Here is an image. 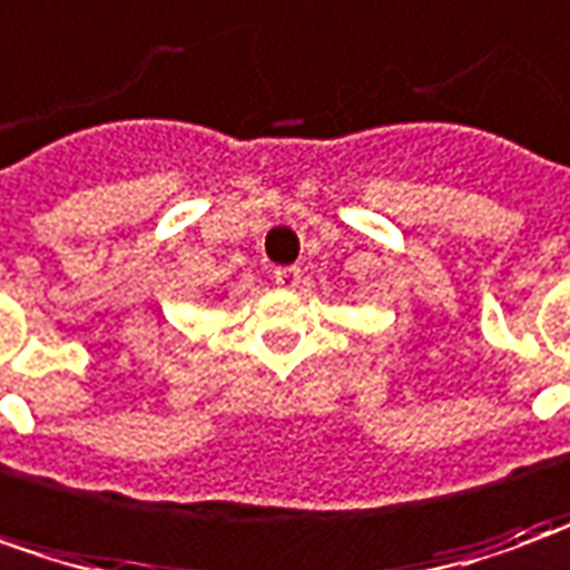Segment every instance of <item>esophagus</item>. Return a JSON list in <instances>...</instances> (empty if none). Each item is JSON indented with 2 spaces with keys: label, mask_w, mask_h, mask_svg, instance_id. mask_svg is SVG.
Instances as JSON below:
<instances>
[{
  "label": "esophagus",
  "mask_w": 570,
  "mask_h": 570,
  "mask_svg": "<svg viewBox=\"0 0 570 570\" xmlns=\"http://www.w3.org/2000/svg\"><path fill=\"white\" fill-rule=\"evenodd\" d=\"M274 284L284 286V289H296V286L302 284V271L299 268H277L274 271Z\"/></svg>",
  "instance_id": "esophagus-1"
}]
</instances>
